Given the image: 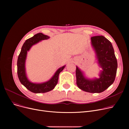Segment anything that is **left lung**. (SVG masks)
Segmentation results:
<instances>
[{
    "mask_svg": "<svg viewBox=\"0 0 129 129\" xmlns=\"http://www.w3.org/2000/svg\"><path fill=\"white\" fill-rule=\"evenodd\" d=\"M91 44L95 52L97 63L102 69L99 74V78L86 77L84 73L76 66V84L83 91L100 93L114 82L118 67L117 60L111 43L104 36L91 37Z\"/></svg>",
    "mask_w": 129,
    "mask_h": 129,
    "instance_id": "1",
    "label": "left lung"
}]
</instances>
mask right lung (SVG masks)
Returning <instances> with one entry per match:
<instances>
[{"label": "right lung", "mask_w": 129, "mask_h": 129, "mask_svg": "<svg viewBox=\"0 0 129 129\" xmlns=\"http://www.w3.org/2000/svg\"><path fill=\"white\" fill-rule=\"evenodd\" d=\"M50 37L43 35L42 33H37L31 38L25 41L22 46L17 60V74L19 79L26 89L34 93H45L53 90L57 84L59 73L65 68L66 65L59 68L54 73L51 78L47 82L41 83H34L27 77L25 70V60L27 53L31 47L42 40H47Z\"/></svg>", "instance_id": "add662e5"}]
</instances>
